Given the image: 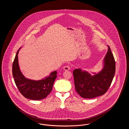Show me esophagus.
<instances>
[{
    "instance_id": "34e87169",
    "label": "esophagus",
    "mask_w": 129,
    "mask_h": 129,
    "mask_svg": "<svg viewBox=\"0 0 129 129\" xmlns=\"http://www.w3.org/2000/svg\"><path fill=\"white\" fill-rule=\"evenodd\" d=\"M63 69L64 71H69L70 70V67L69 66H65L63 68Z\"/></svg>"
}]
</instances>
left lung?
Segmentation results:
<instances>
[{"label": "left lung", "mask_w": 129, "mask_h": 129, "mask_svg": "<svg viewBox=\"0 0 129 129\" xmlns=\"http://www.w3.org/2000/svg\"><path fill=\"white\" fill-rule=\"evenodd\" d=\"M104 59V68L98 74L91 75L81 69L73 72L74 86L76 92L83 98L92 99L103 95L112 82L116 71V63L110 48Z\"/></svg>", "instance_id": "left-lung-1"}]
</instances>
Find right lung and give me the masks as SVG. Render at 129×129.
Returning a JSON list of instances; mask_svg holds the SVG:
<instances>
[{"label": "right lung", "mask_w": 129, "mask_h": 129, "mask_svg": "<svg viewBox=\"0 0 129 129\" xmlns=\"http://www.w3.org/2000/svg\"><path fill=\"white\" fill-rule=\"evenodd\" d=\"M20 48L17 51L12 64V75L16 86L26 98L35 101L45 98L52 90L57 72H53L49 76L41 80H30L25 78L19 66L18 54Z\"/></svg>", "instance_id": "add662e5"}]
</instances>
